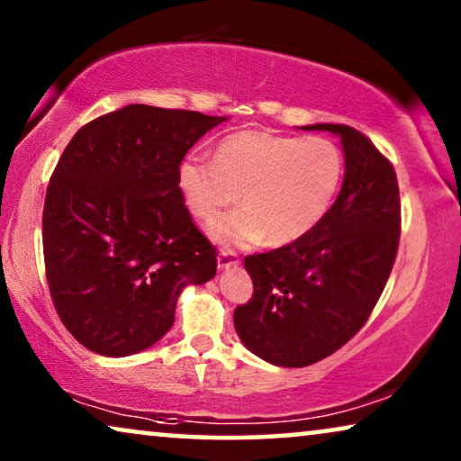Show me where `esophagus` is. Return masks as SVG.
Listing matches in <instances>:
<instances>
[{
  "label": "esophagus",
  "mask_w": 461,
  "mask_h": 461,
  "mask_svg": "<svg viewBox=\"0 0 461 461\" xmlns=\"http://www.w3.org/2000/svg\"><path fill=\"white\" fill-rule=\"evenodd\" d=\"M239 264V256L235 254L232 249H220L218 254V267L220 268H229V267H235Z\"/></svg>",
  "instance_id": "1"
}]
</instances>
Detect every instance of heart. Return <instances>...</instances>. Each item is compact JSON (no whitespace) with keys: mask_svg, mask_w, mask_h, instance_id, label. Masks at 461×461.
<instances>
[{"mask_svg":"<svg viewBox=\"0 0 461 461\" xmlns=\"http://www.w3.org/2000/svg\"><path fill=\"white\" fill-rule=\"evenodd\" d=\"M342 180V155L327 138L281 136L243 130L222 138L213 161L186 155L178 191L186 210L212 222L235 203L241 210L216 220L212 237L222 243L285 245L304 237L330 210Z\"/></svg>","mask_w":461,"mask_h":461,"instance_id":"1","label":"heart"}]
</instances>
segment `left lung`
<instances>
[{
  "label": "left lung",
  "instance_id": "obj_1",
  "mask_svg": "<svg viewBox=\"0 0 461 461\" xmlns=\"http://www.w3.org/2000/svg\"><path fill=\"white\" fill-rule=\"evenodd\" d=\"M302 130L339 136L342 188L308 235L245 258L254 295L232 317L241 342L279 367L317 363L361 330L386 287L401 237L399 182L374 142L342 123Z\"/></svg>",
  "mask_w": 461,
  "mask_h": 461
}]
</instances>
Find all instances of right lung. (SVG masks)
Returning <instances> with one entry per match:
<instances>
[{"label":"right lung","instance_id":"right-lung-1","mask_svg":"<svg viewBox=\"0 0 461 461\" xmlns=\"http://www.w3.org/2000/svg\"><path fill=\"white\" fill-rule=\"evenodd\" d=\"M222 122L130 104L67 144L43 205V260L56 312L87 350L128 357L159 342L182 289L216 275L218 251L182 201L178 166Z\"/></svg>","mask_w":461,"mask_h":461}]
</instances>
